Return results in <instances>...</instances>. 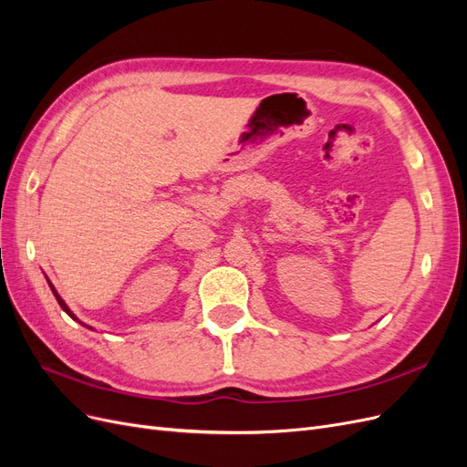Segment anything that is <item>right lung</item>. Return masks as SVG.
Wrapping results in <instances>:
<instances>
[{"mask_svg":"<svg viewBox=\"0 0 467 467\" xmlns=\"http://www.w3.org/2000/svg\"><path fill=\"white\" fill-rule=\"evenodd\" d=\"M47 280H48V278H47ZM48 285H50V290H52V294H54V296H56V300H58V304H60V307H62V309H64V312H66V314H67V316H69V317H72V319H76V321H78V317H76V316H74V314H72V309H69V307H67V306H66V302H64V300H62V298H60V296H58V292H56V288H54V286H52V282H50V280H48ZM81 325H86V323H81ZM86 327H88V329H93V327H89V325H86Z\"/></svg>","mask_w":467,"mask_h":467,"instance_id":"right-lung-1","label":"right lung"}]
</instances>
